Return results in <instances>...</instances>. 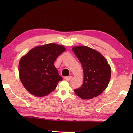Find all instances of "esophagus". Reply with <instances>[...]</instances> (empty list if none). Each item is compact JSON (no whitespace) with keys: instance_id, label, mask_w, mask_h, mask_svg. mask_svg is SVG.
Here are the masks:
<instances>
[{"instance_id":"esophagus-1","label":"esophagus","mask_w":133,"mask_h":133,"mask_svg":"<svg viewBox=\"0 0 133 133\" xmlns=\"http://www.w3.org/2000/svg\"><path fill=\"white\" fill-rule=\"evenodd\" d=\"M71 77H72L71 76H66V77H64V79L65 80V81H69L71 79Z\"/></svg>"}]
</instances>
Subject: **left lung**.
<instances>
[{"label": "left lung", "instance_id": "obj_1", "mask_svg": "<svg viewBox=\"0 0 133 133\" xmlns=\"http://www.w3.org/2000/svg\"><path fill=\"white\" fill-rule=\"evenodd\" d=\"M72 51L83 70V82L74 90L82 99H92L100 95L108 86L111 74L110 65L97 51L85 46H76Z\"/></svg>", "mask_w": 133, "mask_h": 133}]
</instances>
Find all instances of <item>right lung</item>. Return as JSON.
Returning a JSON list of instances; mask_svg holds the SVG:
<instances>
[{"instance_id":"add662e5","label":"right lung","mask_w":133,"mask_h":133,"mask_svg":"<svg viewBox=\"0 0 133 133\" xmlns=\"http://www.w3.org/2000/svg\"><path fill=\"white\" fill-rule=\"evenodd\" d=\"M65 50L62 45L49 43L31 49L21 57L19 65L20 79L31 94L43 97L55 90L62 77L54 62Z\"/></svg>"}]
</instances>
